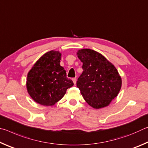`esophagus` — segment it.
<instances>
[{
  "label": "esophagus",
  "mask_w": 148,
  "mask_h": 148,
  "mask_svg": "<svg viewBox=\"0 0 148 148\" xmlns=\"http://www.w3.org/2000/svg\"><path fill=\"white\" fill-rule=\"evenodd\" d=\"M76 80H77L76 77H74V78H72V81H73L74 85H76Z\"/></svg>",
  "instance_id": "34e87169"
}]
</instances>
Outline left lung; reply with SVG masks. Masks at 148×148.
Listing matches in <instances>:
<instances>
[{
	"mask_svg": "<svg viewBox=\"0 0 148 148\" xmlns=\"http://www.w3.org/2000/svg\"><path fill=\"white\" fill-rule=\"evenodd\" d=\"M83 72L76 86L88 104L94 108L108 105L121 87V78L117 69L105 57L90 49L77 51Z\"/></svg>",
	"mask_w": 148,
	"mask_h": 148,
	"instance_id": "1",
	"label": "left lung"
}]
</instances>
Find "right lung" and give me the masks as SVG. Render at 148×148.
<instances>
[{"instance_id":"1","label":"right lung","mask_w":148,"mask_h":148,"mask_svg":"<svg viewBox=\"0 0 148 148\" xmlns=\"http://www.w3.org/2000/svg\"><path fill=\"white\" fill-rule=\"evenodd\" d=\"M61 53L50 51L42 56L27 75V88L34 101L52 106L61 100L74 85L60 65Z\"/></svg>"}]
</instances>
